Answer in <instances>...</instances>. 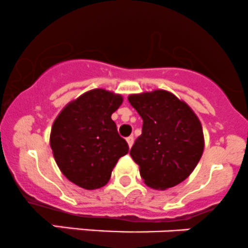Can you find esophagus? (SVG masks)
Returning a JSON list of instances; mask_svg holds the SVG:
<instances>
[{
  "mask_svg": "<svg viewBox=\"0 0 248 248\" xmlns=\"http://www.w3.org/2000/svg\"><path fill=\"white\" fill-rule=\"evenodd\" d=\"M126 142H127V145H129V148H131L132 144H134V137L129 136L126 139Z\"/></svg>",
  "mask_w": 248,
  "mask_h": 248,
  "instance_id": "obj_1",
  "label": "esophagus"
}]
</instances>
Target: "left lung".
Here are the masks:
<instances>
[{"mask_svg":"<svg viewBox=\"0 0 248 248\" xmlns=\"http://www.w3.org/2000/svg\"><path fill=\"white\" fill-rule=\"evenodd\" d=\"M143 119L142 135L130 150L149 187L166 190L184 181L204 150L202 124L190 106L163 89L127 98Z\"/></svg>","mask_w":248,"mask_h":248,"instance_id":"1","label":"left lung"}]
</instances>
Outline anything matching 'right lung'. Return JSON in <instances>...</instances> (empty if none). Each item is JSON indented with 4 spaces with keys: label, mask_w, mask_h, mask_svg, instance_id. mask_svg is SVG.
Instances as JSON below:
<instances>
[{
    "label": "right lung",
    "mask_w": 248,
    "mask_h": 248,
    "mask_svg": "<svg viewBox=\"0 0 248 248\" xmlns=\"http://www.w3.org/2000/svg\"><path fill=\"white\" fill-rule=\"evenodd\" d=\"M123 96L105 89L86 92L55 119L50 145L61 172L86 190L105 186L119 157L129 152L111 116Z\"/></svg>",
    "instance_id": "right-lung-1"
}]
</instances>
